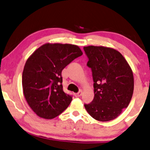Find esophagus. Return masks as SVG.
I'll use <instances>...</instances> for the list:
<instances>
[{"instance_id": "obj_1", "label": "esophagus", "mask_w": 150, "mask_h": 150, "mask_svg": "<svg viewBox=\"0 0 150 150\" xmlns=\"http://www.w3.org/2000/svg\"><path fill=\"white\" fill-rule=\"evenodd\" d=\"M81 95H82V91H79V92L77 93H75V97H81Z\"/></svg>"}]
</instances>
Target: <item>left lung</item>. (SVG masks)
Masks as SVG:
<instances>
[{
	"instance_id": "left-lung-1",
	"label": "left lung",
	"mask_w": 150,
	"mask_h": 150,
	"mask_svg": "<svg viewBox=\"0 0 150 150\" xmlns=\"http://www.w3.org/2000/svg\"><path fill=\"white\" fill-rule=\"evenodd\" d=\"M91 69L94 98L85 104L88 113L100 122L113 120L126 108L134 93V75L120 52L105 47H83Z\"/></svg>"
}]
</instances>
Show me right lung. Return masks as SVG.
<instances>
[{"label": "right lung", "mask_w": 150, "mask_h": 150, "mask_svg": "<svg viewBox=\"0 0 150 150\" xmlns=\"http://www.w3.org/2000/svg\"><path fill=\"white\" fill-rule=\"evenodd\" d=\"M82 54L77 45L47 43L27 59L22 76L23 93L28 105L38 116L53 119L69 105L72 96L63 91L61 72Z\"/></svg>", "instance_id": "add662e5"}]
</instances>
